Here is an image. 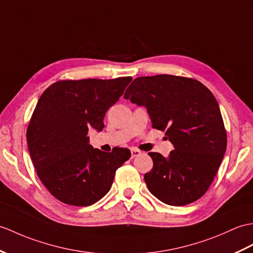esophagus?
<instances>
[{"instance_id":"esophagus-1","label":"esophagus","mask_w":253,"mask_h":253,"mask_svg":"<svg viewBox=\"0 0 253 253\" xmlns=\"http://www.w3.org/2000/svg\"><path fill=\"white\" fill-rule=\"evenodd\" d=\"M130 152H131V157H132V158L141 154V152H140L138 149H136V148H132V149L130 150Z\"/></svg>"}]
</instances>
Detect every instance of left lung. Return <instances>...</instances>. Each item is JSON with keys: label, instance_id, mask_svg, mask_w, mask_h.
<instances>
[{"label": "left lung", "instance_id": "left-lung-1", "mask_svg": "<svg viewBox=\"0 0 253 253\" xmlns=\"http://www.w3.org/2000/svg\"><path fill=\"white\" fill-rule=\"evenodd\" d=\"M124 98L146 107L152 127L165 130L174 146L167 157L149 153V191L171 206L196 202L212 183L226 151V130L212 92L195 79L160 74L137 78Z\"/></svg>", "mask_w": 253, "mask_h": 253}]
</instances>
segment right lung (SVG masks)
Here are the masks:
<instances>
[{
    "instance_id": "add662e5",
    "label": "right lung",
    "mask_w": 253,
    "mask_h": 253,
    "mask_svg": "<svg viewBox=\"0 0 253 253\" xmlns=\"http://www.w3.org/2000/svg\"><path fill=\"white\" fill-rule=\"evenodd\" d=\"M132 80H62L40 97L27 128V142L40 180L58 201L90 206L112 186L128 149L107 153L89 144L88 129L101 131L107 111Z\"/></svg>"
}]
</instances>
